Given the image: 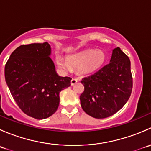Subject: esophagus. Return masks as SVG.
Returning <instances> with one entry per match:
<instances>
[{
  "label": "esophagus",
  "mask_w": 151,
  "mask_h": 151,
  "mask_svg": "<svg viewBox=\"0 0 151 151\" xmlns=\"http://www.w3.org/2000/svg\"><path fill=\"white\" fill-rule=\"evenodd\" d=\"M77 81H78V80H77V79L72 78V80H71V85H74V84H76V83H77Z\"/></svg>",
  "instance_id": "obj_1"
}]
</instances>
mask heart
I'll return each instance as SVG.
<instances>
[{
	"mask_svg": "<svg viewBox=\"0 0 151 151\" xmlns=\"http://www.w3.org/2000/svg\"><path fill=\"white\" fill-rule=\"evenodd\" d=\"M106 60V54L101 50L87 49L68 56V60L58 56L57 64L62 70L69 72L74 68L84 73L91 72L99 68Z\"/></svg>",
	"mask_w": 151,
	"mask_h": 151,
	"instance_id": "obj_1",
	"label": "heart"
}]
</instances>
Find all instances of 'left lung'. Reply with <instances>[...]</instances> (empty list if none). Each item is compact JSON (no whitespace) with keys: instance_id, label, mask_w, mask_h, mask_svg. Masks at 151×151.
Segmentation results:
<instances>
[{"instance_id":"obj_1","label":"left lung","mask_w":151,"mask_h":151,"mask_svg":"<svg viewBox=\"0 0 151 151\" xmlns=\"http://www.w3.org/2000/svg\"><path fill=\"white\" fill-rule=\"evenodd\" d=\"M80 82L85 88L80 97L83 110L98 119L111 116L124 106L132 93L130 60L119 47L115 48L109 63Z\"/></svg>"}]
</instances>
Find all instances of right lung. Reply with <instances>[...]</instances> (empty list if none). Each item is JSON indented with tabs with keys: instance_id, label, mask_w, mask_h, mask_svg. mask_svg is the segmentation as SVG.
Listing matches in <instances>:
<instances>
[{
	"instance_id": "right-lung-1",
	"label": "right lung",
	"mask_w": 151,
	"mask_h": 151,
	"mask_svg": "<svg viewBox=\"0 0 151 151\" xmlns=\"http://www.w3.org/2000/svg\"><path fill=\"white\" fill-rule=\"evenodd\" d=\"M47 42L18 47L5 66V79L19 107L29 116L41 120L57 110L59 93L71 85V77H60L50 58Z\"/></svg>"
}]
</instances>
